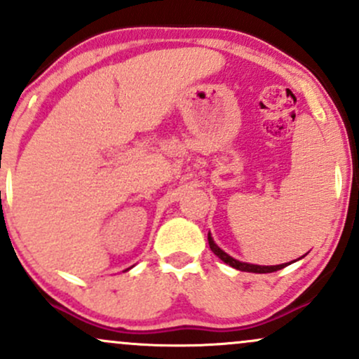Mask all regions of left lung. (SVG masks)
<instances>
[{"instance_id":"obj_1","label":"left lung","mask_w":359,"mask_h":359,"mask_svg":"<svg viewBox=\"0 0 359 359\" xmlns=\"http://www.w3.org/2000/svg\"><path fill=\"white\" fill-rule=\"evenodd\" d=\"M208 241H209V248L212 250V253L216 255L217 258H221L222 262L228 263L229 266H233V269L236 270H241V271H251V273H271V271H277V270H282L285 269L288 263H282V265H273V266H259V265H251V263H243V262H238V259H234L229 257V255H226L224 251H222L219 246L216 245V243L212 241L211 238V233L208 234Z\"/></svg>"}]
</instances>
